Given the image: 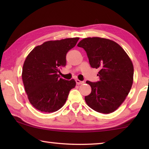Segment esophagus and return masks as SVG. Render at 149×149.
Listing matches in <instances>:
<instances>
[{"label": "esophagus", "mask_w": 149, "mask_h": 149, "mask_svg": "<svg viewBox=\"0 0 149 149\" xmlns=\"http://www.w3.org/2000/svg\"><path fill=\"white\" fill-rule=\"evenodd\" d=\"M75 82H76V84L77 85H81L83 84H84V81H80L79 79H75Z\"/></svg>", "instance_id": "obj_1"}]
</instances>
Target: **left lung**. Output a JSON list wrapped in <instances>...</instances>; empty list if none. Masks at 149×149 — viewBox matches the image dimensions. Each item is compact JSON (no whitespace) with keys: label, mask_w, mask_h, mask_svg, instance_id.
<instances>
[{"label":"left lung","mask_w":149,"mask_h":149,"mask_svg":"<svg viewBox=\"0 0 149 149\" xmlns=\"http://www.w3.org/2000/svg\"><path fill=\"white\" fill-rule=\"evenodd\" d=\"M86 51L93 68L99 69V81L86 84L91 87L85 100L96 112L110 114L116 110L129 94L133 81V65L122 47L112 40L88 37L77 44Z\"/></svg>","instance_id":"1"}]
</instances>
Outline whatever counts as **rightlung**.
Listing matches in <instances>:
<instances>
[{
	"label": "right lung",
	"mask_w": 149,
	"mask_h": 149,
	"mask_svg": "<svg viewBox=\"0 0 149 149\" xmlns=\"http://www.w3.org/2000/svg\"><path fill=\"white\" fill-rule=\"evenodd\" d=\"M79 37L49 41L35 47L27 55L22 69V80L29 102L42 112L60 109L76 83L60 78L58 73L66 64L65 56Z\"/></svg>",
	"instance_id": "add662e5"
}]
</instances>
